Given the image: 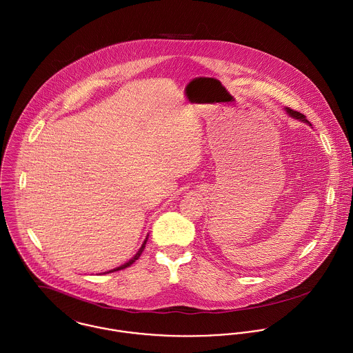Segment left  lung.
<instances>
[{"mask_svg": "<svg viewBox=\"0 0 353 353\" xmlns=\"http://www.w3.org/2000/svg\"><path fill=\"white\" fill-rule=\"evenodd\" d=\"M286 111H288V114L290 115V117H293V118L296 119H301V120H305V117L303 115V114H300V112H297V111H293V110H289V108H286Z\"/></svg>", "mask_w": 353, "mask_h": 353, "instance_id": "obj_1", "label": "left lung"}]
</instances>
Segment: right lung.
<instances>
[{
    "label": "right lung",
    "mask_w": 353,
    "mask_h": 353,
    "mask_svg": "<svg viewBox=\"0 0 353 353\" xmlns=\"http://www.w3.org/2000/svg\"><path fill=\"white\" fill-rule=\"evenodd\" d=\"M146 239H148V238H146ZM146 239H145V241H143V243H142V246H141V249H139V250H138V253H137V254H135V256H134V257H132V259H131V260H130V261H127V263H124V264H123V265H120V267H118V268H115V270H112V271H118V270H123V268H125V267H130V265H131V264H132V263H134V261H135V260H137V259H138V257H139V256H141V253H142V250H143V248H145V243H146ZM112 271H110V272H112Z\"/></svg>",
    "instance_id": "add662e5"
}]
</instances>
